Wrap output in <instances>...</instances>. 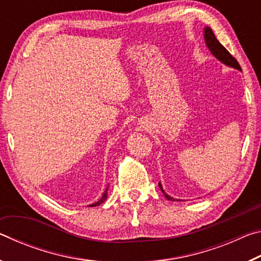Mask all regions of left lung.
I'll list each match as a JSON object with an SVG mask.
<instances>
[{
  "label": "left lung",
  "instance_id": "obj_1",
  "mask_svg": "<svg viewBox=\"0 0 261 261\" xmlns=\"http://www.w3.org/2000/svg\"><path fill=\"white\" fill-rule=\"evenodd\" d=\"M204 39H205L206 46L210 49V51L212 53V55L216 57V59H218L220 62H222L224 65H227V67H230V68H233V69L242 71V68H241V65L238 64L237 60L226 49V48L221 45L218 39H216V37L214 35L213 31H212L208 26H206V28L204 29ZM159 187H160V190L162 191V193L165 194V197L168 200H171V201L179 200V199H175V198L170 197L169 194H167L165 192V190H163V188H162L161 182L159 183Z\"/></svg>",
  "mask_w": 261,
  "mask_h": 261
}]
</instances>
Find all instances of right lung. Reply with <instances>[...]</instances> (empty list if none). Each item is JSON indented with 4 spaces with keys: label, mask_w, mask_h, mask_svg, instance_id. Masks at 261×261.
Instances as JSON below:
<instances>
[{
    "label": "right lung",
    "mask_w": 261,
    "mask_h": 261,
    "mask_svg": "<svg viewBox=\"0 0 261 261\" xmlns=\"http://www.w3.org/2000/svg\"><path fill=\"white\" fill-rule=\"evenodd\" d=\"M107 197H108V187L106 188V190H105V192H103V194H102V197L100 198V199L96 201V202H94V204H91V205H88L90 207H94V206H99V205H101L102 204V202L107 199Z\"/></svg>",
    "instance_id": "1"
}]
</instances>
